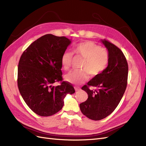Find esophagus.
<instances>
[{
    "instance_id": "34e87169",
    "label": "esophagus",
    "mask_w": 146,
    "mask_h": 146,
    "mask_svg": "<svg viewBox=\"0 0 146 146\" xmlns=\"http://www.w3.org/2000/svg\"><path fill=\"white\" fill-rule=\"evenodd\" d=\"M75 90H76V91H80V88L79 87H77V86H75Z\"/></svg>"
}]
</instances>
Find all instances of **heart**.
Returning <instances> with one entry per match:
<instances>
[{"label":"heart","mask_w":146,"mask_h":146,"mask_svg":"<svg viewBox=\"0 0 146 146\" xmlns=\"http://www.w3.org/2000/svg\"><path fill=\"white\" fill-rule=\"evenodd\" d=\"M74 52L77 56L84 58L82 65V70H74L64 76L65 80L73 84L86 82L90 77L98 76L107 68L109 61L108 52L92 41H86L78 44L74 47ZM72 54L69 51L63 52L61 64L64 70H68L71 65Z\"/></svg>","instance_id":"obj_1"}]
</instances>
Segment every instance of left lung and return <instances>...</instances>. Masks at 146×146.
Segmentation results:
<instances>
[{
  "label": "left lung",
  "mask_w": 146,
  "mask_h": 146,
  "mask_svg": "<svg viewBox=\"0 0 146 146\" xmlns=\"http://www.w3.org/2000/svg\"><path fill=\"white\" fill-rule=\"evenodd\" d=\"M102 42L109 54L108 66L82 88L87 92L88 98L80 104L82 113L94 121L105 118L116 109L126 90L129 70L126 58L120 48L106 39ZM90 86L97 89L91 90Z\"/></svg>",
  "instance_id": "obj_1"
}]
</instances>
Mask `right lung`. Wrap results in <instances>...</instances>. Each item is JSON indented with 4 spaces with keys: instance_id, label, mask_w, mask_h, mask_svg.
I'll use <instances>...</instances> for the list:
<instances>
[{
    "instance_id": "right-lung-1",
    "label": "right lung",
    "mask_w": 146,
    "mask_h": 146,
    "mask_svg": "<svg viewBox=\"0 0 146 146\" xmlns=\"http://www.w3.org/2000/svg\"><path fill=\"white\" fill-rule=\"evenodd\" d=\"M71 41L47 34L32 42L22 54L17 69V86L25 102L41 116L54 115L62 109L64 99L75 90L63 81L61 58ZM61 82L56 87L53 83Z\"/></svg>"
}]
</instances>
